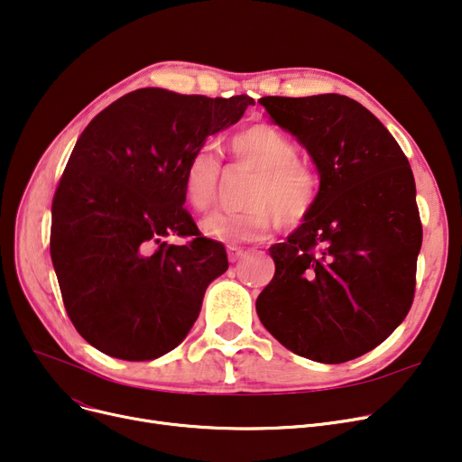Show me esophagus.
<instances>
[{
	"mask_svg": "<svg viewBox=\"0 0 462 462\" xmlns=\"http://www.w3.org/2000/svg\"><path fill=\"white\" fill-rule=\"evenodd\" d=\"M245 256V251L239 249V247H228V260L234 263L237 260H241Z\"/></svg>",
	"mask_w": 462,
	"mask_h": 462,
	"instance_id": "34e87169",
	"label": "esophagus"
}]
</instances>
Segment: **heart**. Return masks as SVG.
<instances>
[{"label": "heart", "instance_id": "heart-1", "mask_svg": "<svg viewBox=\"0 0 462 462\" xmlns=\"http://www.w3.org/2000/svg\"><path fill=\"white\" fill-rule=\"evenodd\" d=\"M236 162L254 168L241 211H213L200 221L206 237L225 245L262 239L277 221L298 228L317 209L322 181L309 161L298 157L288 134L272 124H254L236 133L228 143ZM221 161L209 148L194 152L183 168V197L197 211L208 209L217 194Z\"/></svg>", "mask_w": 462, "mask_h": 462}]
</instances>
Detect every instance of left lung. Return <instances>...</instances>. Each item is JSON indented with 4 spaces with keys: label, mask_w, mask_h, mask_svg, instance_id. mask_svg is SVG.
I'll use <instances>...</instances> for the list:
<instances>
[{
    "label": "left lung",
    "mask_w": 462,
    "mask_h": 462,
    "mask_svg": "<svg viewBox=\"0 0 462 462\" xmlns=\"http://www.w3.org/2000/svg\"><path fill=\"white\" fill-rule=\"evenodd\" d=\"M319 168L317 209L270 249L275 275L256 300L260 322L301 357L345 363L406 319L416 292L421 218L397 140L345 95L262 97Z\"/></svg>",
    "instance_id": "1"
}]
</instances>
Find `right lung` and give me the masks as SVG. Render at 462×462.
<instances>
[{
    "label": "right lung",
    "mask_w": 462,
    "mask_h": 462,
    "mask_svg": "<svg viewBox=\"0 0 462 462\" xmlns=\"http://www.w3.org/2000/svg\"><path fill=\"white\" fill-rule=\"evenodd\" d=\"M249 105V95L142 88L97 114L77 140L52 200L51 256L69 319L97 350L150 361L197 322L228 258L183 208V168ZM172 233L191 239L170 246L163 237Z\"/></svg>",
    "instance_id": "right-lung-1"
}]
</instances>
